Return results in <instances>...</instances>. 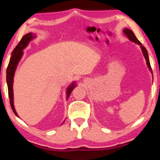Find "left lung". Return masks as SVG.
Listing matches in <instances>:
<instances>
[{
	"label": "left lung",
	"mask_w": 160,
	"mask_h": 160,
	"mask_svg": "<svg viewBox=\"0 0 160 160\" xmlns=\"http://www.w3.org/2000/svg\"><path fill=\"white\" fill-rule=\"evenodd\" d=\"M123 32H124V34L125 35V36L129 38V40H130L131 41H132V42L137 43V44H138L140 47H141V49L142 50V52H143V54L144 58H145V59H146V65H147L148 69H149V71L152 72V68H151V65H150V62H149V58H148L147 50H146V48L144 47L143 45H142V43L140 42L138 40V38H136V36H135V34L133 33V32L132 31V30H130V29H128V28H124V29L123 30Z\"/></svg>",
	"instance_id": "obj_1"
}]
</instances>
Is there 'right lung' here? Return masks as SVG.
<instances>
[{"mask_svg": "<svg viewBox=\"0 0 160 160\" xmlns=\"http://www.w3.org/2000/svg\"><path fill=\"white\" fill-rule=\"evenodd\" d=\"M36 34H32V32H29V33L25 35L19 41V43L17 45V47L14 48L12 53V57H11L9 63H8L7 70H6V82H7L8 86V97H9L10 100V105L12 107V111H14V114L17 117H19L18 114H17L16 110H15L14 106V92H13V82H14V76L15 71H16L17 67L18 65V63L20 61L23 55V51L24 49H25L28 47V43L30 41L36 38ZM76 86V82H72L71 84L68 87L66 90V95L67 99L69 98L70 95H71L73 89L75 88ZM65 122V121H64Z\"/></svg>", "mask_w": 160, "mask_h": 160, "instance_id": "right-lung-1", "label": "right lung"}]
</instances>
